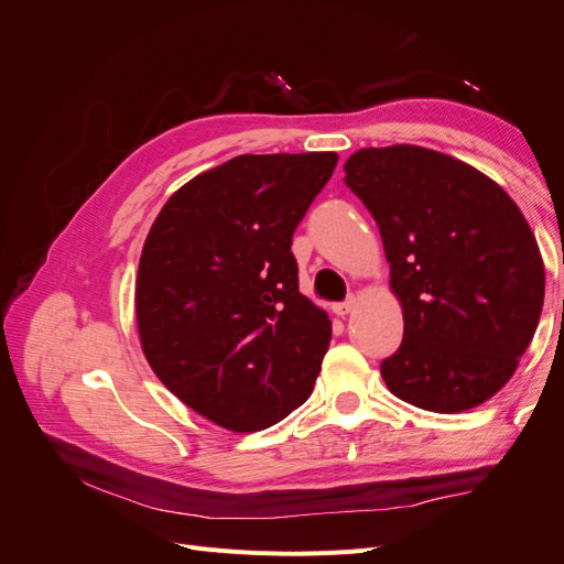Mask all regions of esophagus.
Here are the masks:
<instances>
[{
  "mask_svg": "<svg viewBox=\"0 0 564 564\" xmlns=\"http://www.w3.org/2000/svg\"><path fill=\"white\" fill-rule=\"evenodd\" d=\"M357 308V299L355 296H350V299H346V301H340V303H334L332 305V311L338 315V317H346L348 313H352Z\"/></svg>",
  "mask_w": 564,
  "mask_h": 564,
  "instance_id": "esophagus-1",
  "label": "esophagus"
}]
</instances>
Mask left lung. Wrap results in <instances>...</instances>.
<instances>
[{
    "label": "left lung",
    "mask_w": 564,
    "mask_h": 564,
    "mask_svg": "<svg viewBox=\"0 0 564 564\" xmlns=\"http://www.w3.org/2000/svg\"><path fill=\"white\" fill-rule=\"evenodd\" d=\"M344 172L377 220L402 303V346L381 365L388 390L437 414L487 402L543 308V259L520 207L475 166L421 145L362 148Z\"/></svg>",
    "instance_id": "left-lung-1"
}]
</instances>
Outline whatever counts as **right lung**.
Returning <instances> with one entry per match:
<instances>
[{
    "label": "right lung",
    "instance_id": "right-lung-1",
    "mask_svg": "<svg viewBox=\"0 0 564 564\" xmlns=\"http://www.w3.org/2000/svg\"><path fill=\"white\" fill-rule=\"evenodd\" d=\"M336 152L240 155L166 199L135 278L141 348L212 423L263 431L311 398L329 315L299 292L292 237Z\"/></svg>",
    "mask_w": 564,
    "mask_h": 564
}]
</instances>
